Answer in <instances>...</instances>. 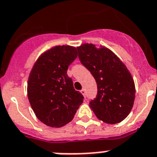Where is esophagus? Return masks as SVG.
<instances>
[{"label": "esophagus", "instance_id": "esophagus-1", "mask_svg": "<svg viewBox=\"0 0 157 157\" xmlns=\"http://www.w3.org/2000/svg\"><path fill=\"white\" fill-rule=\"evenodd\" d=\"M80 92H81V93H82V95H84V97H85V90H84V88H83V89L81 90V91H80Z\"/></svg>", "mask_w": 157, "mask_h": 157}]
</instances>
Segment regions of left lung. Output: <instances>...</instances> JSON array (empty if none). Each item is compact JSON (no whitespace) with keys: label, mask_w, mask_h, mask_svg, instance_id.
Masks as SVG:
<instances>
[{"label":"left lung","mask_w":157,"mask_h":157,"mask_svg":"<svg viewBox=\"0 0 157 157\" xmlns=\"http://www.w3.org/2000/svg\"><path fill=\"white\" fill-rule=\"evenodd\" d=\"M79 58L97 84L96 98L89 107L99 120L108 124L122 122L130 113L135 99L131 73L118 56L105 46L84 43L77 47Z\"/></svg>","instance_id":"8db88e82"}]
</instances>
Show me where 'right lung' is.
<instances>
[{
    "instance_id": "obj_1",
    "label": "right lung",
    "mask_w": 157,
    "mask_h": 157,
    "mask_svg": "<svg viewBox=\"0 0 157 157\" xmlns=\"http://www.w3.org/2000/svg\"><path fill=\"white\" fill-rule=\"evenodd\" d=\"M77 57L74 46H56L34 64L28 81V96L39 121L50 127H62L73 120L84 96L73 88L67 75Z\"/></svg>"
}]
</instances>
